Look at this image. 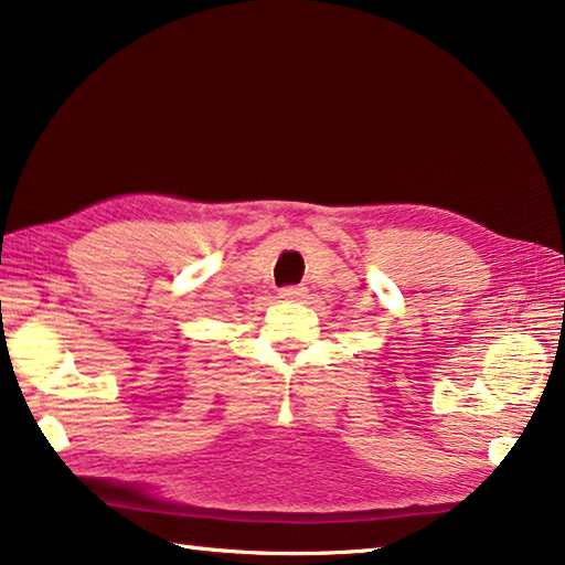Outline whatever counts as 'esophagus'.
<instances>
[{
  "label": "esophagus",
  "instance_id": "obj_1",
  "mask_svg": "<svg viewBox=\"0 0 565 565\" xmlns=\"http://www.w3.org/2000/svg\"><path fill=\"white\" fill-rule=\"evenodd\" d=\"M303 296H306L303 286H286V289L279 291V299H284V301H301Z\"/></svg>",
  "mask_w": 565,
  "mask_h": 565
}]
</instances>
